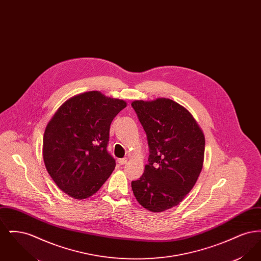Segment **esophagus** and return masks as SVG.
Here are the masks:
<instances>
[{"label":"esophagus","mask_w":261,"mask_h":261,"mask_svg":"<svg viewBox=\"0 0 261 261\" xmlns=\"http://www.w3.org/2000/svg\"><path fill=\"white\" fill-rule=\"evenodd\" d=\"M126 162H127V159H119V160H118V163H119L120 165H123Z\"/></svg>","instance_id":"34e87169"}]
</instances>
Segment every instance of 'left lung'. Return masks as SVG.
<instances>
[{
  "label": "left lung",
  "mask_w": 261,
  "mask_h": 261,
  "mask_svg": "<svg viewBox=\"0 0 261 261\" xmlns=\"http://www.w3.org/2000/svg\"><path fill=\"white\" fill-rule=\"evenodd\" d=\"M149 144V163L131 186L146 210L162 212L178 205L202 169L204 135L190 112L172 99L131 103Z\"/></svg>",
  "instance_id": "left-lung-1"
}]
</instances>
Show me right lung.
Returning <instances> with one entry per match:
<instances>
[{"label": "right lung", "mask_w": 261, "mask_h": 261, "mask_svg": "<svg viewBox=\"0 0 261 261\" xmlns=\"http://www.w3.org/2000/svg\"><path fill=\"white\" fill-rule=\"evenodd\" d=\"M126 106L123 99L91 91L67 99L53 115L44 133L43 159L62 192L87 199L111 176L115 160L107 149L110 127Z\"/></svg>", "instance_id": "obj_1"}]
</instances>
